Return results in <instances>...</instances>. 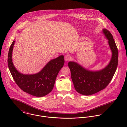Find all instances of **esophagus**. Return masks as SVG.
<instances>
[{
	"mask_svg": "<svg viewBox=\"0 0 127 127\" xmlns=\"http://www.w3.org/2000/svg\"><path fill=\"white\" fill-rule=\"evenodd\" d=\"M71 57L69 55H66L64 57V60L66 62L69 61L71 60Z\"/></svg>",
	"mask_w": 127,
	"mask_h": 127,
	"instance_id": "obj_1",
	"label": "esophagus"
}]
</instances>
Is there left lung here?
Listing matches in <instances>:
<instances>
[{
	"instance_id": "8db88e82",
	"label": "left lung",
	"mask_w": 127,
	"mask_h": 127,
	"mask_svg": "<svg viewBox=\"0 0 127 127\" xmlns=\"http://www.w3.org/2000/svg\"><path fill=\"white\" fill-rule=\"evenodd\" d=\"M102 32L108 39L112 56L108 64L100 70L87 69L75 62L68 64L75 89L84 95H91L104 89L113 77L118 65V52L112 35L106 29Z\"/></svg>"
}]
</instances>
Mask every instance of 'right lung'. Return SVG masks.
<instances>
[{"instance_id": "add662e5", "label": "right lung", "mask_w": 127, "mask_h": 127, "mask_svg": "<svg viewBox=\"0 0 127 127\" xmlns=\"http://www.w3.org/2000/svg\"><path fill=\"white\" fill-rule=\"evenodd\" d=\"M15 40L11 44L8 56V65L12 77L19 87L24 92L36 97H43L52 91L56 77L64 64V57L50 60L41 70L34 74H23L15 67L12 61V53Z\"/></svg>"}]
</instances>
